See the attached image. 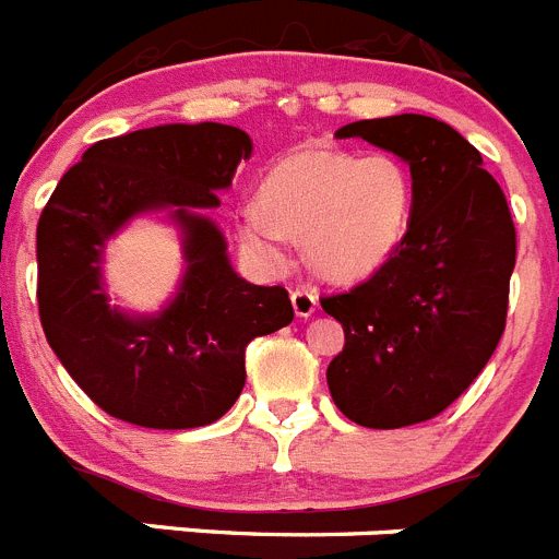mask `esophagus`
<instances>
[{
  "instance_id": "obj_1",
  "label": "esophagus",
  "mask_w": 559,
  "mask_h": 559,
  "mask_svg": "<svg viewBox=\"0 0 559 559\" xmlns=\"http://www.w3.org/2000/svg\"><path fill=\"white\" fill-rule=\"evenodd\" d=\"M290 305H294V313L299 316V319H308V316L316 313V305H319V299H316V290L296 288L294 294H290Z\"/></svg>"
}]
</instances>
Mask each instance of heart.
I'll return each instance as SVG.
<instances>
[{
	"label": "heart",
	"mask_w": 559,
	"mask_h": 559,
	"mask_svg": "<svg viewBox=\"0 0 559 559\" xmlns=\"http://www.w3.org/2000/svg\"><path fill=\"white\" fill-rule=\"evenodd\" d=\"M414 176L389 151L355 153L305 145L265 170L257 204L240 218L243 240L283 263L288 237H302L305 260L330 283H358L403 246L414 218Z\"/></svg>",
	"instance_id": "obj_1"
}]
</instances>
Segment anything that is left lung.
Returning <instances> with one entry per match:
<instances>
[{"instance_id":"left-lung-1","label":"left lung","mask_w":559,"mask_h":559,"mask_svg":"<svg viewBox=\"0 0 559 559\" xmlns=\"http://www.w3.org/2000/svg\"><path fill=\"white\" fill-rule=\"evenodd\" d=\"M406 162L414 218L394 257L322 308L344 328L328 386L364 428H406L445 412L487 367L507 324L515 226L481 153L423 114L358 120L335 131Z\"/></svg>"}]
</instances>
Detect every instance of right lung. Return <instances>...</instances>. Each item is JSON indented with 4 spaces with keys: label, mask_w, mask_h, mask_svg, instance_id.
Segmentation results:
<instances>
[{
    "label": "right lung",
    "mask_w": 559,
    "mask_h": 559,
    "mask_svg": "<svg viewBox=\"0 0 559 559\" xmlns=\"http://www.w3.org/2000/svg\"><path fill=\"white\" fill-rule=\"evenodd\" d=\"M254 142L221 122L156 126L95 142L58 181L36 231L38 313L49 347L103 412L142 428L210 426L246 383V347L294 322L288 290L237 274L210 210ZM173 225L182 276L159 311L122 309L107 243L133 219Z\"/></svg>",
    "instance_id": "obj_1"
}]
</instances>
